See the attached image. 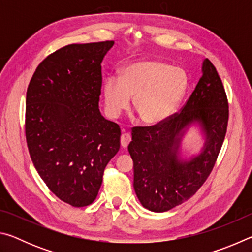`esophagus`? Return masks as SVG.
Masks as SVG:
<instances>
[{
	"instance_id": "34e87169",
	"label": "esophagus",
	"mask_w": 252,
	"mask_h": 252,
	"mask_svg": "<svg viewBox=\"0 0 252 252\" xmlns=\"http://www.w3.org/2000/svg\"><path fill=\"white\" fill-rule=\"evenodd\" d=\"M131 141V135L129 133H122L121 135V147L126 148Z\"/></svg>"
}]
</instances>
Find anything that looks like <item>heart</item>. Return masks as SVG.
<instances>
[{
  "label": "heart",
  "instance_id": "heart-1",
  "mask_svg": "<svg viewBox=\"0 0 252 252\" xmlns=\"http://www.w3.org/2000/svg\"><path fill=\"white\" fill-rule=\"evenodd\" d=\"M187 89V76L181 69L158 60H142L122 70L120 79L109 76L103 83L105 110L118 118L132 100L140 121L158 125L167 120L180 103Z\"/></svg>",
  "mask_w": 252,
  "mask_h": 252
}]
</instances>
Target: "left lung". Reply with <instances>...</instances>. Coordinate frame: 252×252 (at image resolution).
<instances>
[{
  "mask_svg": "<svg viewBox=\"0 0 252 252\" xmlns=\"http://www.w3.org/2000/svg\"><path fill=\"white\" fill-rule=\"evenodd\" d=\"M229 105L222 81L206 59L202 76L180 112L151 126H134L127 150L133 160V188L142 206L164 212L187 201L211 173L222 147ZM197 123L205 135L202 152L190 160L180 158L181 140Z\"/></svg>",
  "mask_w": 252,
  "mask_h": 252,
  "instance_id": "obj_1",
  "label": "left lung"
}]
</instances>
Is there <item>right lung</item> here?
I'll use <instances>...</instances> for the list:
<instances>
[{
  "mask_svg": "<svg viewBox=\"0 0 252 252\" xmlns=\"http://www.w3.org/2000/svg\"><path fill=\"white\" fill-rule=\"evenodd\" d=\"M113 41L70 44L42 61L30 81L25 136L42 180L63 202L94 201L121 130L102 117L101 63Z\"/></svg>",
  "mask_w": 252,
  "mask_h": 252,
  "instance_id": "right-lung-1",
  "label": "right lung"
}]
</instances>
